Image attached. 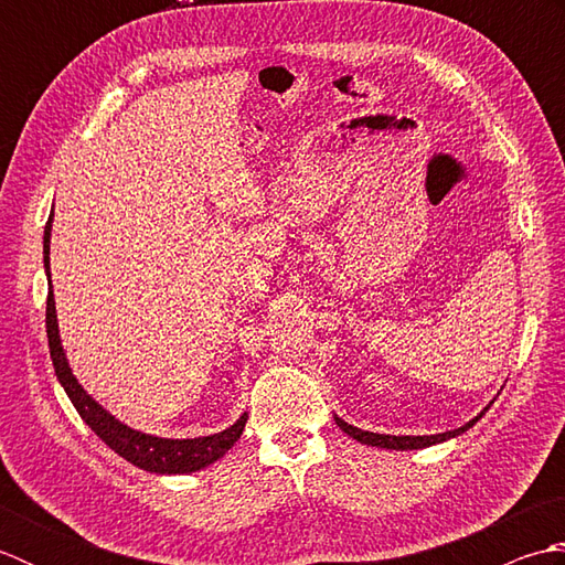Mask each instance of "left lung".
I'll return each instance as SVG.
<instances>
[{
  "mask_svg": "<svg viewBox=\"0 0 565 565\" xmlns=\"http://www.w3.org/2000/svg\"><path fill=\"white\" fill-rule=\"evenodd\" d=\"M488 411V407H486ZM486 411L478 415V417H473L471 423H466L463 427H459V429H451V431H444V435H429V437H393V435H376V431H364V429H359V427H352V425H347L344 419H340V417H334V423H338V427L342 429V431H347V435L350 437H354L356 441H362V444H371V447H381V449H401V451H405V449H425V447H431V444H439V441H447V439H451V437H456V435H461V431H466L468 427H473L478 419H481L483 415H486Z\"/></svg>",
  "mask_w": 565,
  "mask_h": 565,
  "instance_id": "8db88e82",
  "label": "left lung"
}]
</instances>
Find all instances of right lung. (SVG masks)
Masks as SVG:
<instances>
[{
  "label": "right lung",
  "mask_w": 565,
  "mask_h": 565,
  "mask_svg": "<svg viewBox=\"0 0 565 565\" xmlns=\"http://www.w3.org/2000/svg\"><path fill=\"white\" fill-rule=\"evenodd\" d=\"M51 223H53V213L51 218H47L45 233H43V262L47 269V284H51V259H47V252H51ZM45 330H47V347H51V359H53L57 381L63 383L67 398L77 407L79 417L94 429V435H97L104 444H109L118 456H124L126 461L136 463L138 468H146V471H152V473L199 471V468L218 461L221 456L239 439V435H243L247 415L239 417L233 427L218 431V435L199 437V439H162V437L142 435V431L121 425L116 417L106 413L99 403H94L89 395L84 393L77 379L72 376L63 347H60L53 286H47Z\"/></svg>",
  "instance_id": "obj_1"
}]
</instances>
